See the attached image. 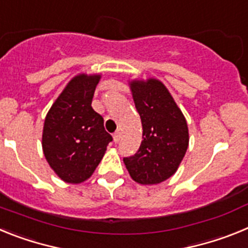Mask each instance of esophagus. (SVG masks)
Instances as JSON below:
<instances>
[{"mask_svg":"<svg viewBox=\"0 0 248 248\" xmlns=\"http://www.w3.org/2000/svg\"><path fill=\"white\" fill-rule=\"evenodd\" d=\"M120 137H122V133H120L119 130L115 131L113 134V139H114V143H119V140H120Z\"/></svg>","mask_w":248,"mask_h":248,"instance_id":"1","label":"esophagus"}]
</instances>
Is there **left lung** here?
I'll list each match as a JSON object with an SVG mask.
<instances>
[{"instance_id":"left-lung-1","label":"left lung","mask_w":248,"mask_h":248,"mask_svg":"<svg viewBox=\"0 0 248 248\" xmlns=\"http://www.w3.org/2000/svg\"><path fill=\"white\" fill-rule=\"evenodd\" d=\"M130 88L141 119L143 141L134 155L123 160L133 180L143 185L159 184L175 174L185 156L189 129L163 83L134 80Z\"/></svg>"}]
</instances>
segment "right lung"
Listing matches in <instances>:
<instances>
[{"instance_id": "obj_1", "label": "right lung", "mask_w": 248, "mask_h": 248, "mask_svg": "<svg viewBox=\"0 0 248 248\" xmlns=\"http://www.w3.org/2000/svg\"><path fill=\"white\" fill-rule=\"evenodd\" d=\"M100 76L80 74L68 83L48 111L42 146L48 164L63 181L79 184L92 176L113 138L92 108Z\"/></svg>"}]
</instances>
